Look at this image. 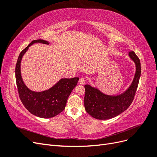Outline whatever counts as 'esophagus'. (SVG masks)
Here are the masks:
<instances>
[{
  "label": "esophagus",
  "instance_id": "34e87169",
  "mask_svg": "<svg viewBox=\"0 0 157 157\" xmlns=\"http://www.w3.org/2000/svg\"><path fill=\"white\" fill-rule=\"evenodd\" d=\"M85 82H86V80H85V79L83 78H81L79 80V83L80 84H84L85 83Z\"/></svg>",
  "mask_w": 157,
  "mask_h": 157
}]
</instances>
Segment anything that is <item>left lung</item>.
Segmentation results:
<instances>
[{
  "mask_svg": "<svg viewBox=\"0 0 157 157\" xmlns=\"http://www.w3.org/2000/svg\"><path fill=\"white\" fill-rule=\"evenodd\" d=\"M128 56L134 62L136 70L131 85L125 92L117 96H110L90 85L86 84L84 86V107L91 117L99 120L110 119L119 115L131 105L138 86L141 75V63L134 52L130 51Z\"/></svg>",
  "mask_w": 157,
  "mask_h": 157,
  "instance_id": "8db88e82",
  "label": "left lung"
}]
</instances>
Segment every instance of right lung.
<instances>
[{"instance_id":"add662e5","label":"right lung","mask_w":157,"mask_h":157,"mask_svg":"<svg viewBox=\"0 0 157 157\" xmlns=\"http://www.w3.org/2000/svg\"><path fill=\"white\" fill-rule=\"evenodd\" d=\"M35 43L49 44L46 40H35L22 50L16 66V84L19 96L27 110L38 117L48 118L58 115L64 110L69 95L77 86L79 78H61L52 88L42 92L32 91L27 88L21 77V61L29 47Z\"/></svg>"}]
</instances>
